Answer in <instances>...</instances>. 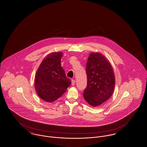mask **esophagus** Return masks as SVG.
<instances>
[{
  "label": "esophagus",
  "mask_w": 147,
  "mask_h": 147,
  "mask_svg": "<svg viewBox=\"0 0 147 147\" xmlns=\"http://www.w3.org/2000/svg\"><path fill=\"white\" fill-rule=\"evenodd\" d=\"M76 81L75 80H71V85L72 86H74L75 84Z\"/></svg>",
  "instance_id": "esophagus-1"
}]
</instances>
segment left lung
Masks as SVG:
<instances>
[{"mask_svg":"<svg viewBox=\"0 0 147 147\" xmlns=\"http://www.w3.org/2000/svg\"><path fill=\"white\" fill-rule=\"evenodd\" d=\"M88 84L83 96L93 107L99 106L112 95L115 86L113 69L109 61L98 52L91 53L86 63Z\"/></svg>","mask_w":147,"mask_h":147,"instance_id":"1","label":"left lung"}]
</instances>
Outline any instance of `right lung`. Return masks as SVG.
<instances>
[{"instance_id":"1","label":"right lung","mask_w":147,"mask_h":147,"mask_svg":"<svg viewBox=\"0 0 147 147\" xmlns=\"http://www.w3.org/2000/svg\"><path fill=\"white\" fill-rule=\"evenodd\" d=\"M62 52H53L43 59L35 76V88L38 96L47 102L56 100L71 85L61 66Z\"/></svg>"}]
</instances>
